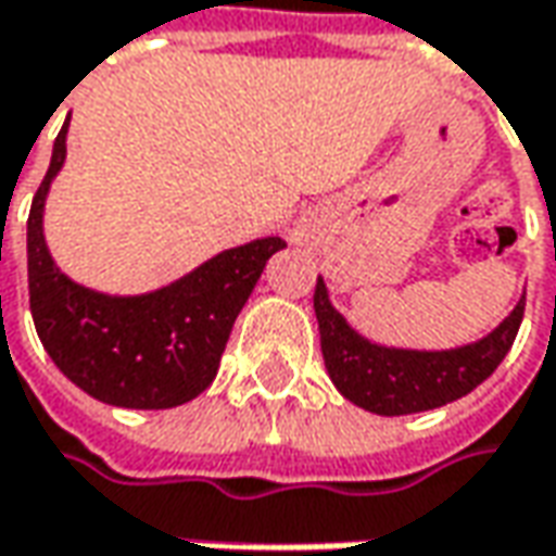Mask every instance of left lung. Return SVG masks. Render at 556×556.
<instances>
[{"mask_svg": "<svg viewBox=\"0 0 556 556\" xmlns=\"http://www.w3.org/2000/svg\"><path fill=\"white\" fill-rule=\"evenodd\" d=\"M527 293L508 318L486 337L456 349H397L357 333L345 315L330 303V290L318 275L315 318L321 330L324 367L337 391L355 407L376 416H409L453 404L475 391L508 355L523 321Z\"/></svg>", "mask_w": 556, "mask_h": 556, "instance_id": "1", "label": "left lung"}]
</instances>
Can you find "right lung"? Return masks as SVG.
I'll use <instances>...</instances> for the list:
<instances>
[{
    "label": "right lung",
    "instance_id": "add662e5",
    "mask_svg": "<svg viewBox=\"0 0 556 556\" xmlns=\"http://www.w3.org/2000/svg\"><path fill=\"white\" fill-rule=\"evenodd\" d=\"M66 130L26 219L29 312L48 357L73 386L125 409H170L214 382L232 324L281 238H253L147 293H103L73 281L45 241V201L66 165Z\"/></svg>",
    "mask_w": 556,
    "mask_h": 556
}]
</instances>
